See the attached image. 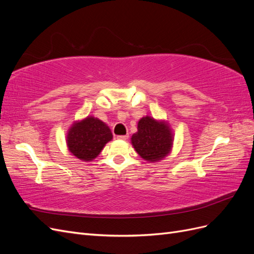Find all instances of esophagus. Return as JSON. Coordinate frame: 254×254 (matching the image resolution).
I'll return each mask as SVG.
<instances>
[{
    "instance_id": "esophagus-1",
    "label": "esophagus",
    "mask_w": 254,
    "mask_h": 254,
    "mask_svg": "<svg viewBox=\"0 0 254 254\" xmlns=\"http://www.w3.org/2000/svg\"><path fill=\"white\" fill-rule=\"evenodd\" d=\"M128 136H129V135L126 134V135H118L117 137H118L119 140H124V141H126V140L128 139Z\"/></svg>"
}]
</instances>
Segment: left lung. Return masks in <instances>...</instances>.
<instances>
[{
	"instance_id": "8db88e82",
	"label": "left lung",
	"mask_w": 254,
	"mask_h": 254,
	"mask_svg": "<svg viewBox=\"0 0 254 254\" xmlns=\"http://www.w3.org/2000/svg\"><path fill=\"white\" fill-rule=\"evenodd\" d=\"M174 133L167 121L156 120L149 115L137 123V131L131 135V144L141 158L150 163L159 162L170 155Z\"/></svg>"
}]
</instances>
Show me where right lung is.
I'll return each mask as SVG.
<instances>
[{
    "label": "right lung",
    "instance_id": "add662e5",
    "mask_svg": "<svg viewBox=\"0 0 254 254\" xmlns=\"http://www.w3.org/2000/svg\"><path fill=\"white\" fill-rule=\"evenodd\" d=\"M109 126L97 118L89 117L75 121L66 132V147L71 155L83 162H92L112 140Z\"/></svg>",
    "mask_w": 254,
    "mask_h": 254
}]
</instances>
